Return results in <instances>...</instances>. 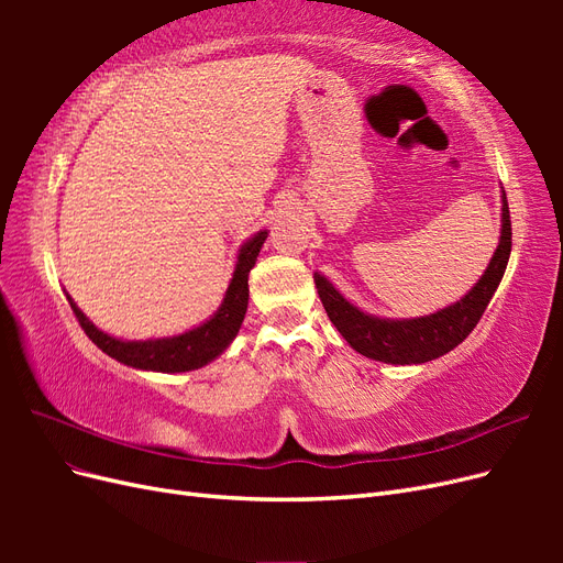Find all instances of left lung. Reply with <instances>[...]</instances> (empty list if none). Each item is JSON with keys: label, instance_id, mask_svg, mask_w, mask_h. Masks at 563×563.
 <instances>
[{"label": "left lung", "instance_id": "obj_1", "mask_svg": "<svg viewBox=\"0 0 563 563\" xmlns=\"http://www.w3.org/2000/svg\"><path fill=\"white\" fill-rule=\"evenodd\" d=\"M503 213H500V240L493 253L488 267L470 291L451 302L449 308H441L432 314L411 317V319H387L368 314L350 302L338 288L314 272V284L333 327L340 331L350 347L360 354L383 364H424L439 360L474 331L479 323L486 305L503 282L505 267L512 251V223H509V207L505 190H500Z\"/></svg>", "mask_w": 563, "mask_h": 563}]
</instances>
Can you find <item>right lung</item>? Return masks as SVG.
Returning a JSON list of instances; mask_svg holds the SVG:
<instances>
[{"label":"right lung","mask_w":563,"mask_h":563,"mask_svg":"<svg viewBox=\"0 0 563 563\" xmlns=\"http://www.w3.org/2000/svg\"><path fill=\"white\" fill-rule=\"evenodd\" d=\"M265 240H267V230H261L240 246L232 279L223 302H220V308L207 321H201L199 327L187 329L178 335L147 338V340L114 338L106 331H100L96 323L77 308V302L73 300L70 294L65 291V296H67V302H70L77 321L81 323L84 333L91 338V343H96L119 364L139 368V371H155V373L195 371L218 360V356L230 347L234 335L240 333L242 321L246 317V308H249V272L253 269L255 258H258Z\"/></svg>","instance_id":"obj_1"}]
</instances>
